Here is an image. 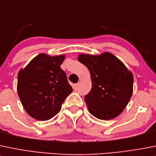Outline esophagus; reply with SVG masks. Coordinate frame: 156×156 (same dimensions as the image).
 <instances>
[{
    "label": "esophagus",
    "mask_w": 156,
    "mask_h": 156,
    "mask_svg": "<svg viewBox=\"0 0 156 156\" xmlns=\"http://www.w3.org/2000/svg\"><path fill=\"white\" fill-rule=\"evenodd\" d=\"M74 87H75V90H78V84H75V85H74Z\"/></svg>",
    "instance_id": "esophagus-1"
}]
</instances>
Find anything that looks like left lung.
<instances>
[{"instance_id":"1","label":"left lung","mask_w":156,"mask_h":156,"mask_svg":"<svg viewBox=\"0 0 156 156\" xmlns=\"http://www.w3.org/2000/svg\"><path fill=\"white\" fill-rule=\"evenodd\" d=\"M78 60L90 71L92 87L84 101L90 114L104 120L118 116L132 97V72L110 52L80 54Z\"/></svg>"}]
</instances>
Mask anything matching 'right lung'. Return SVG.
<instances>
[{
	"label": "right lung",
	"instance_id": "right-lung-1",
	"mask_svg": "<svg viewBox=\"0 0 156 156\" xmlns=\"http://www.w3.org/2000/svg\"><path fill=\"white\" fill-rule=\"evenodd\" d=\"M65 58L66 55L41 53L18 72V96L27 113L36 120L52 118L72 93L66 72L60 67Z\"/></svg>",
	"mask_w": 156,
	"mask_h": 156
}]
</instances>
